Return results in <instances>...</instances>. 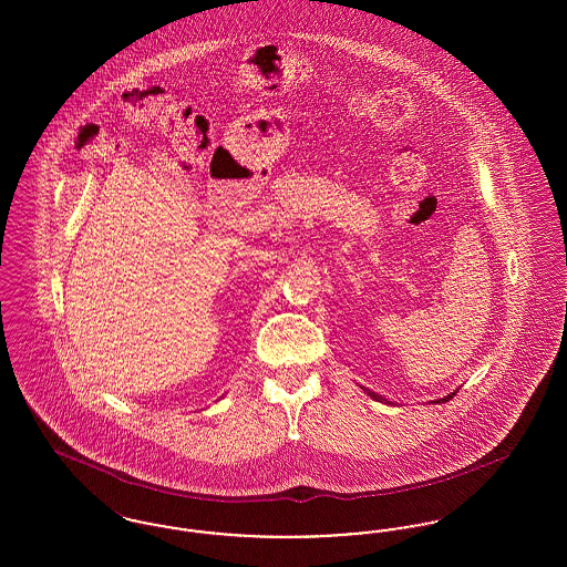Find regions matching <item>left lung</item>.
Listing matches in <instances>:
<instances>
[{
    "instance_id": "obj_1",
    "label": "left lung",
    "mask_w": 567,
    "mask_h": 567,
    "mask_svg": "<svg viewBox=\"0 0 567 567\" xmlns=\"http://www.w3.org/2000/svg\"><path fill=\"white\" fill-rule=\"evenodd\" d=\"M363 391H365V393H368V395H370V398H372V400H377V402H384V404H391V402H386V400H384V398H380V395H377V393H374V391H370V389H365V386H363ZM453 395H455V393H451V395H444V398H440V400H435V402H432V404H444V402H449V400H451V398H453Z\"/></svg>"
}]
</instances>
